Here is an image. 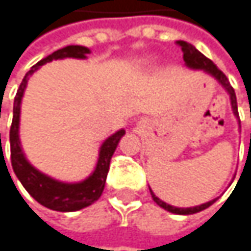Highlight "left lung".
Returning <instances> with one entry per match:
<instances>
[{"label": "left lung", "instance_id": "left-lung-1", "mask_svg": "<svg viewBox=\"0 0 251 251\" xmlns=\"http://www.w3.org/2000/svg\"><path fill=\"white\" fill-rule=\"evenodd\" d=\"M177 44L181 47L183 50V59H184V64L186 67L192 68V70H201L207 74H210L214 80L219 81V84L225 89L229 95V100H230V107H232V111H234V116L238 119V126L241 129V125H240V116H238V107H237V97H235V91L234 87L230 86L227 77L213 64V61H210L208 58H205L202 53L196 49L195 46H192L190 43H186V41H177ZM235 178V177H234ZM150 193H151V198L153 201L162 207L164 210L170 211V213H174V214H195V213H200L205 208H208L210 205H213L216 202V200H211L205 204H201V205H196V207H187V208H180V207H174V205H170L167 202H164L162 200H159L157 196L151 192L150 189Z\"/></svg>", "mask_w": 251, "mask_h": 251}]
</instances>
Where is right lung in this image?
I'll use <instances>...</instances> for the list:
<instances>
[{
  "label": "right lung",
  "instance_id": "add662e5",
  "mask_svg": "<svg viewBox=\"0 0 251 251\" xmlns=\"http://www.w3.org/2000/svg\"><path fill=\"white\" fill-rule=\"evenodd\" d=\"M91 50L84 46H67L64 49H59L53 51L47 58L41 59L38 64H35L24 77L17 94L14 97L13 104V122L10 128V151H11V167L19 178V181L24 184L26 192L32 198L40 202L41 205L55 210V211H77L84 207L92 205L95 201L100 200L102 195L107 174L110 170V160L111 156L120 141V138L125 135V129H119L113 135H110L100 147L98 160L91 176L86 177L81 181L75 183H67L59 181L50 176H46L44 173L38 171L34 165L29 164L26 159L21 138H19V125H21V104L25 94V89L28 84L29 77L44 64L51 62L55 59H65V58H75V59H86V55H89Z\"/></svg>",
  "mask_w": 251,
  "mask_h": 251
}]
</instances>
